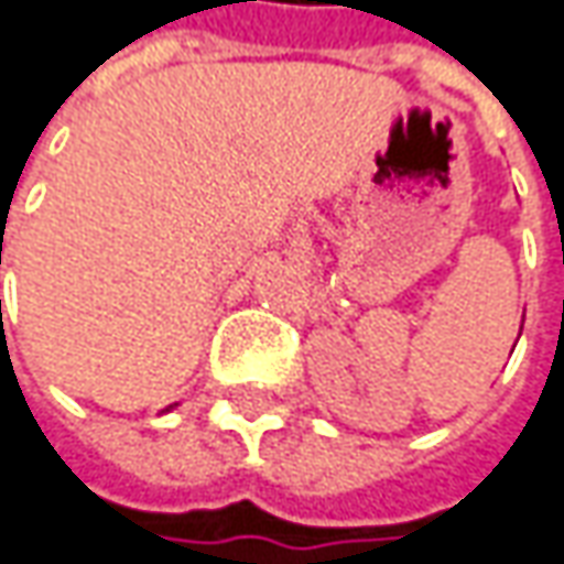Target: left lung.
I'll return each mask as SVG.
<instances>
[{"label": "left lung", "instance_id": "obj_1", "mask_svg": "<svg viewBox=\"0 0 564 564\" xmlns=\"http://www.w3.org/2000/svg\"><path fill=\"white\" fill-rule=\"evenodd\" d=\"M521 326H523V324H521Z\"/></svg>", "mask_w": 564, "mask_h": 564}]
</instances>
